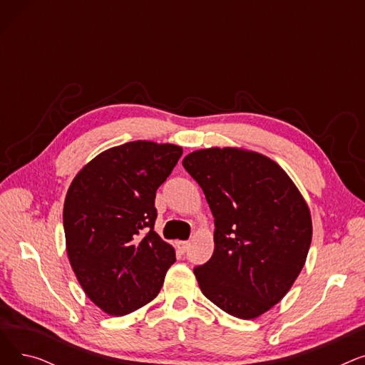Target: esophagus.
Returning <instances> with one entry per match:
<instances>
[{
  "instance_id": "obj_1",
  "label": "esophagus",
  "mask_w": 365,
  "mask_h": 365,
  "mask_svg": "<svg viewBox=\"0 0 365 365\" xmlns=\"http://www.w3.org/2000/svg\"><path fill=\"white\" fill-rule=\"evenodd\" d=\"M176 245H178V248H179V252H180V253H186L187 247H189V242H187V241H178V242H176Z\"/></svg>"
}]
</instances>
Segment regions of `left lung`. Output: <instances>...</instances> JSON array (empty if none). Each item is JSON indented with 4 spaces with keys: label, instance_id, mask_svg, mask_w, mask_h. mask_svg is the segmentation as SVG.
Segmentation results:
<instances>
[{
    "label": "left lung",
    "instance_id": "obj_1",
    "mask_svg": "<svg viewBox=\"0 0 365 365\" xmlns=\"http://www.w3.org/2000/svg\"><path fill=\"white\" fill-rule=\"evenodd\" d=\"M215 217V252L194 274L226 314L253 319L292 289L312 241L309 207L289 175L262 153L210 148L183 158Z\"/></svg>",
    "mask_w": 365,
    "mask_h": 365
}]
</instances>
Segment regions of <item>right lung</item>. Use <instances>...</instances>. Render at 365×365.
Masks as SVG:
<instances>
[{
	"label": "right lung",
	"mask_w": 365,
	"mask_h": 365,
	"mask_svg": "<svg viewBox=\"0 0 365 365\" xmlns=\"http://www.w3.org/2000/svg\"><path fill=\"white\" fill-rule=\"evenodd\" d=\"M182 148L138 140L93 158L72 180L63 205L66 252L88 299L113 317L160 293L175 248L153 231L155 194Z\"/></svg>",
	"instance_id": "obj_1"
}]
</instances>
